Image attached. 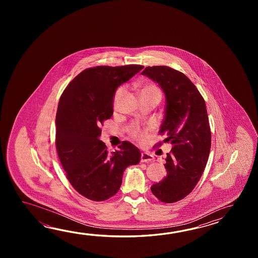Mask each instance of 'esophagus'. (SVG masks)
<instances>
[{"instance_id": "obj_1", "label": "esophagus", "mask_w": 258, "mask_h": 258, "mask_svg": "<svg viewBox=\"0 0 258 258\" xmlns=\"http://www.w3.org/2000/svg\"><path fill=\"white\" fill-rule=\"evenodd\" d=\"M154 156L148 152H143L141 154V162H148V161H151L153 160Z\"/></svg>"}]
</instances>
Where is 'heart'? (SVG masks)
<instances>
[{
    "label": "heart",
    "instance_id": "heart-1",
    "mask_svg": "<svg viewBox=\"0 0 258 258\" xmlns=\"http://www.w3.org/2000/svg\"><path fill=\"white\" fill-rule=\"evenodd\" d=\"M124 94V88H120L116 91L115 96H114V104H117L119 100L121 99V97ZM146 94H157L159 93V88H157L153 84H146L143 86L141 88V95H146ZM132 136L136 137L137 139H143L145 137V133L141 131L139 128H135L132 130Z\"/></svg>",
    "mask_w": 258,
    "mask_h": 258
}]
</instances>
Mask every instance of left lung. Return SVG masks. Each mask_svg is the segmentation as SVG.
I'll return each mask as SVG.
<instances>
[{"label":"left lung","mask_w":258,"mask_h":258,"mask_svg":"<svg viewBox=\"0 0 258 258\" xmlns=\"http://www.w3.org/2000/svg\"><path fill=\"white\" fill-rule=\"evenodd\" d=\"M158 83L166 97L164 119L159 134L172 145L167 153V176L151 186L164 203L185 198L203 174L211 148V132L203 97L192 81L168 66H148L141 73ZM160 145V144H159Z\"/></svg>","instance_id":"left-lung-1"}]
</instances>
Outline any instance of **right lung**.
<instances>
[{
  "mask_svg": "<svg viewBox=\"0 0 258 258\" xmlns=\"http://www.w3.org/2000/svg\"><path fill=\"white\" fill-rule=\"evenodd\" d=\"M138 64L96 66L75 77L60 96L56 113V148L72 186L83 197L104 201L121 187L123 171L140 161V150L123 141L109 152L100 126L113 114L116 89L141 71Z\"/></svg>",
  "mask_w": 258,
  "mask_h": 258,
  "instance_id": "right-lung-1",
  "label": "right lung"
}]
</instances>
